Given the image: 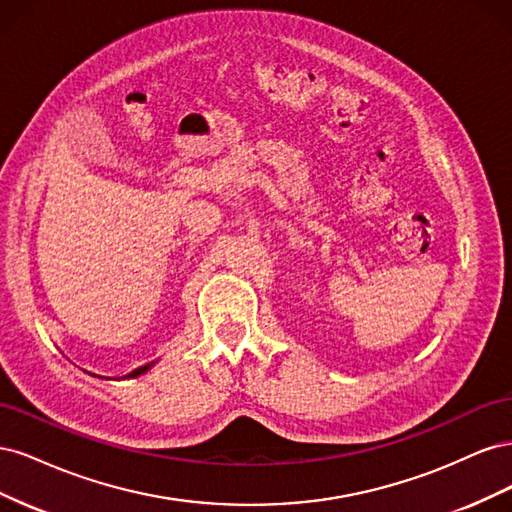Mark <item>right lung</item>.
Listing matches in <instances>:
<instances>
[{
  "label": "right lung",
  "mask_w": 512,
  "mask_h": 512,
  "mask_svg": "<svg viewBox=\"0 0 512 512\" xmlns=\"http://www.w3.org/2000/svg\"><path fill=\"white\" fill-rule=\"evenodd\" d=\"M156 365V361L153 363H147V365H143V367H138V369H134V371H130L128 376H123V378H138V376H143V374H147V371ZM91 376H96V374H91Z\"/></svg>",
  "instance_id": "right-lung-1"
}]
</instances>
